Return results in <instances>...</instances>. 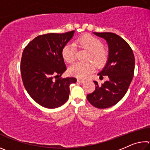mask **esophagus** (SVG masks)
<instances>
[{
  "label": "esophagus",
  "instance_id": "obj_1",
  "mask_svg": "<svg viewBox=\"0 0 150 150\" xmlns=\"http://www.w3.org/2000/svg\"><path fill=\"white\" fill-rule=\"evenodd\" d=\"M77 82L79 83H83L85 82V81L84 80H81V79H77Z\"/></svg>",
  "mask_w": 150,
  "mask_h": 150
}]
</instances>
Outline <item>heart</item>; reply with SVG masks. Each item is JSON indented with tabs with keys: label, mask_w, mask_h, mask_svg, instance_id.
<instances>
[{
	"label": "heart",
	"mask_w": 150,
	"mask_h": 150,
	"mask_svg": "<svg viewBox=\"0 0 150 150\" xmlns=\"http://www.w3.org/2000/svg\"><path fill=\"white\" fill-rule=\"evenodd\" d=\"M81 47L90 52L88 60H91L97 67L102 66L106 59V53L102 49L103 45L99 40L90 35H85L80 38L76 42ZM76 51L74 45L68 44L63 47L62 56L66 62L71 63L75 59ZM94 70V66L91 63H75L70 66L68 69L69 74L73 77L83 79L87 77Z\"/></svg>",
	"instance_id": "obj_1"
}]
</instances>
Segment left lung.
Wrapping results in <instances>:
<instances>
[{
	"instance_id": "obj_1",
	"label": "left lung",
	"mask_w": 150,
	"mask_h": 150,
	"mask_svg": "<svg viewBox=\"0 0 150 150\" xmlns=\"http://www.w3.org/2000/svg\"><path fill=\"white\" fill-rule=\"evenodd\" d=\"M106 40L108 47V59L98 73L100 79L107 75L108 80L96 86L93 93L87 96L91 105L98 108H107L116 105L125 95L132 80L135 59L132 50L125 40L111 32H93Z\"/></svg>"
}]
</instances>
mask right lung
I'll use <instances>...</instances> for the list:
<instances>
[{"label": "right lung", "mask_w": 150, "mask_h": 150, "mask_svg": "<svg viewBox=\"0 0 150 150\" xmlns=\"http://www.w3.org/2000/svg\"><path fill=\"white\" fill-rule=\"evenodd\" d=\"M74 33L38 35L22 53L20 70L24 87L34 100L45 108L64 105L69 98V85L77 82L74 77H59L66 71L62 50Z\"/></svg>", "instance_id": "obj_1"}]
</instances>
